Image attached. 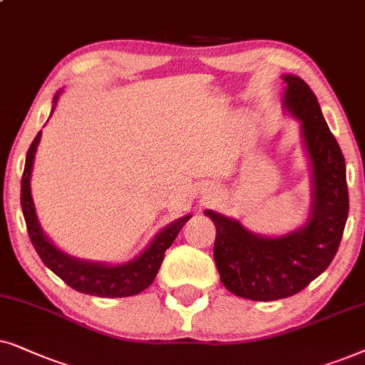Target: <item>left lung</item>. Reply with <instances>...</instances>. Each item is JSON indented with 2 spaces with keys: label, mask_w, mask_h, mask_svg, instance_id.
I'll return each mask as SVG.
<instances>
[{
  "label": "left lung",
  "mask_w": 365,
  "mask_h": 365,
  "mask_svg": "<svg viewBox=\"0 0 365 365\" xmlns=\"http://www.w3.org/2000/svg\"><path fill=\"white\" fill-rule=\"evenodd\" d=\"M285 110L300 120L312 167V205L304 227L282 237L247 230L239 220L205 210L217 228L213 257L220 280L232 294L279 300L304 290L337 254L349 213L346 160L317 101L302 78L284 75Z\"/></svg>",
  "instance_id": "1"
}]
</instances>
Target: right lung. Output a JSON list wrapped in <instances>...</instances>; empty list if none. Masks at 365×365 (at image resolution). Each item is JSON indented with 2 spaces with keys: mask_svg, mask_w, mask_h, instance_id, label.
Instances as JSON below:
<instances>
[{
  "mask_svg": "<svg viewBox=\"0 0 365 365\" xmlns=\"http://www.w3.org/2000/svg\"><path fill=\"white\" fill-rule=\"evenodd\" d=\"M60 98V91L53 98V108ZM41 132L36 135L30 145L24 162V172L21 177V208L24 222H26L28 235L36 254L40 255L48 269L60 277L65 284L81 294L96 295V297H130L137 295L152 285L157 277V272L162 265L165 250L173 244L178 232L188 222L192 215H185L170 223L160 230L147 249L140 254L137 259L126 262L121 265L101 264V262H90L75 259V257L65 254V252L55 247V244L43 233L40 222H38L35 203L31 198V170L33 160L40 143Z\"/></svg>",
  "mask_w": 365,
  "mask_h": 365,
  "instance_id": "right-lung-1",
  "label": "right lung"
}]
</instances>
